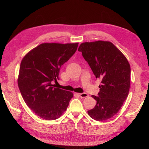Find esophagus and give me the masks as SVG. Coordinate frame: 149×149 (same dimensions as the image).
I'll list each match as a JSON object with an SVG mask.
<instances>
[{
    "label": "esophagus",
    "instance_id": "34e87169",
    "mask_svg": "<svg viewBox=\"0 0 149 149\" xmlns=\"http://www.w3.org/2000/svg\"><path fill=\"white\" fill-rule=\"evenodd\" d=\"M78 96L81 97V98H84L88 96V94L86 93H79Z\"/></svg>",
    "mask_w": 149,
    "mask_h": 149
}]
</instances>
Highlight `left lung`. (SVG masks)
Instances as JSON below:
<instances>
[{
	"instance_id": "1",
	"label": "left lung",
	"mask_w": 149,
	"mask_h": 149,
	"mask_svg": "<svg viewBox=\"0 0 149 149\" xmlns=\"http://www.w3.org/2000/svg\"><path fill=\"white\" fill-rule=\"evenodd\" d=\"M78 51L88 62L96 78H100L97 96L93 109L88 111L91 118L102 121L116 115L129 94L130 67L127 58L113 43L106 41L84 42Z\"/></svg>"
}]
</instances>
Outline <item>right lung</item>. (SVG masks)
Wrapping results in <instances>:
<instances>
[{
  "label": "right lung",
  "mask_w": 149,
  "mask_h": 149,
  "mask_svg": "<svg viewBox=\"0 0 149 149\" xmlns=\"http://www.w3.org/2000/svg\"><path fill=\"white\" fill-rule=\"evenodd\" d=\"M76 43H45L30 51L22 59L18 85L26 104L43 119L55 120L66 110L73 94L54 88L61 66L74 55ZM55 85V84H54Z\"/></svg>",
  "instance_id": "obj_1"
}]
</instances>
